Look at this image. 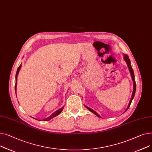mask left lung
Returning <instances> with one entry per match:
<instances>
[{
	"instance_id": "left-lung-1",
	"label": "left lung",
	"mask_w": 152,
	"mask_h": 152,
	"mask_svg": "<svg viewBox=\"0 0 152 152\" xmlns=\"http://www.w3.org/2000/svg\"><path fill=\"white\" fill-rule=\"evenodd\" d=\"M124 60H125V61H126V64H127V65H128V67L129 70V72H130V73H131V77H132V80H133V82H134V85H133V91H132V97H131V101H130V102H129V104H128V107H127V109H126V110L129 109V106H130V105H131V102H132V99H133V98H134V97L135 93H136V84L135 78H134V71H133V69H132V67H131V62H130V59H129L128 56L127 55H124ZM85 106L86 107V109H88L89 110L91 111V112H93L94 114H95L96 116H97L98 117L101 118V117H100V115H99V114H97V113H96L94 110L91 109V108H89L88 107H87V106H86V105H85Z\"/></svg>"
}]
</instances>
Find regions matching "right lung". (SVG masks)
Here are the masks:
<instances>
[{
  "label": "right lung",
  "mask_w": 152,
  "mask_h": 152,
  "mask_svg": "<svg viewBox=\"0 0 152 152\" xmlns=\"http://www.w3.org/2000/svg\"><path fill=\"white\" fill-rule=\"evenodd\" d=\"M21 67V65H20V66L18 67V68L17 71H16V77H15V79H16V82H15V91H16V82H17L16 81H17V76H18V73H19V72H20V70ZM63 109H64V107H61V109H59V110H56L55 112H54V113H53V114H51V115L49 117H48V118H45V119H43V121H48V120H51V118H54V117H56L57 115H58L59 113H61V112L62 111V110H63Z\"/></svg>",
  "instance_id": "add662e5"
}]
</instances>
